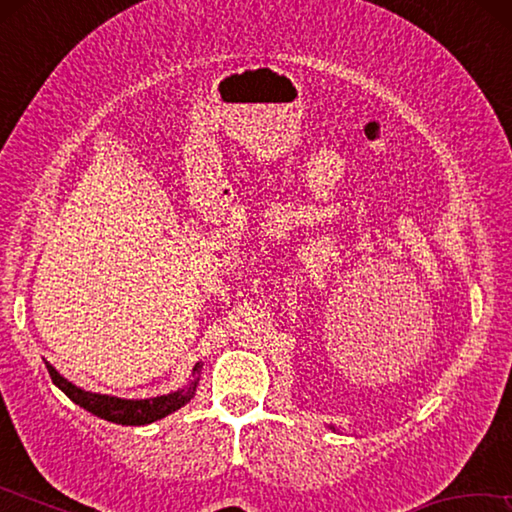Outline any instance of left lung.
Segmentation results:
<instances>
[{
	"instance_id": "8db88e82",
	"label": "left lung",
	"mask_w": 512,
	"mask_h": 512,
	"mask_svg": "<svg viewBox=\"0 0 512 512\" xmlns=\"http://www.w3.org/2000/svg\"><path fill=\"white\" fill-rule=\"evenodd\" d=\"M329 429H332V431H334V427H329Z\"/></svg>"
}]
</instances>
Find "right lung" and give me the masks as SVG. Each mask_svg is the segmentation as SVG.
<instances>
[{"label":"right lung","instance_id":"1","mask_svg":"<svg viewBox=\"0 0 512 512\" xmlns=\"http://www.w3.org/2000/svg\"><path fill=\"white\" fill-rule=\"evenodd\" d=\"M45 366L49 370V377L54 384L63 391L69 400L74 404H79L81 409L90 411L92 415H97L101 420L115 422V424H126V427H142V424H151L155 420H162L171 415L173 411L183 409V406L192 400L198 386V379H201V368L203 363L198 361L194 370H192V379L189 384L178 388V391L167 393V395H158V397H146V400H124V397H115V395H101V393H92V391H83L81 386L67 381L60 372L51 366L49 361H45Z\"/></svg>","mask_w":512,"mask_h":512}]
</instances>
